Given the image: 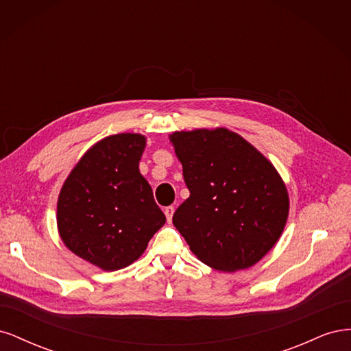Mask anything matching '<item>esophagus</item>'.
<instances>
[{
    "label": "esophagus",
    "instance_id": "34e87169",
    "mask_svg": "<svg viewBox=\"0 0 351 351\" xmlns=\"http://www.w3.org/2000/svg\"><path fill=\"white\" fill-rule=\"evenodd\" d=\"M165 212V217H167V221L171 222L173 221V215H174V206H168L164 209Z\"/></svg>",
    "mask_w": 351,
    "mask_h": 351
}]
</instances>
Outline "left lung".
Masks as SVG:
<instances>
[{
	"instance_id": "8db88e82",
	"label": "left lung",
	"mask_w": 351,
	"mask_h": 351,
	"mask_svg": "<svg viewBox=\"0 0 351 351\" xmlns=\"http://www.w3.org/2000/svg\"><path fill=\"white\" fill-rule=\"evenodd\" d=\"M190 196L173 224L208 267L234 272L258 263L281 237L290 210L280 173L226 127L169 134Z\"/></svg>"
}]
</instances>
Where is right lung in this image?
I'll return each instance as SVG.
<instances>
[{"instance_id": "add662e5", "label": "right lung", "mask_w": 351, "mask_h": 351, "mask_svg": "<svg viewBox=\"0 0 351 351\" xmlns=\"http://www.w3.org/2000/svg\"><path fill=\"white\" fill-rule=\"evenodd\" d=\"M146 136L120 133L90 146L62 184L58 234L76 256L102 271L139 259L165 224L152 189L139 171Z\"/></svg>"}]
</instances>
